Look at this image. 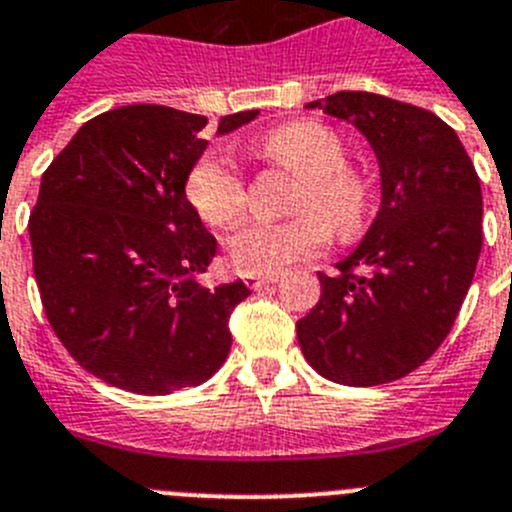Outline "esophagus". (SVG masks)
Wrapping results in <instances>:
<instances>
[{
	"mask_svg": "<svg viewBox=\"0 0 512 512\" xmlns=\"http://www.w3.org/2000/svg\"><path fill=\"white\" fill-rule=\"evenodd\" d=\"M245 283L250 285L252 290H260V288H265V285L278 283V275H247Z\"/></svg>",
	"mask_w": 512,
	"mask_h": 512,
	"instance_id": "esophagus-1",
	"label": "esophagus"
}]
</instances>
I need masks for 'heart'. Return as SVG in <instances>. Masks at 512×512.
<instances>
[{"instance_id": "1", "label": "heart", "mask_w": 512, "mask_h": 512, "mask_svg": "<svg viewBox=\"0 0 512 512\" xmlns=\"http://www.w3.org/2000/svg\"><path fill=\"white\" fill-rule=\"evenodd\" d=\"M260 153L301 178L293 209L303 216L283 224L250 222L237 229L227 239L229 265L237 273L275 275L293 262L319 255L329 242V229L349 237L362 227L370 191L357 173L344 168L347 147L326 124H283L265 135ZM186 196L211 227H232L245 211L242 178L232 160L219 153H206L193 163Z\"/></svg>"}]
</instances>
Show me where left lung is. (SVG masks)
I'll list each match as a JSON object with an SVG mask.
<instances>
[{
    "instance_id": "1",
    "label": "left lung",
    "mask_w": 512,
    "mask_h": 512,
    "mask_svg": "<svg viewBox=\"0 0 512 512\" xmlns=\"http://www.w3.org/2000/svg\"><path fill=\"white\" fill-rule=\"evenodd\" d=\"M352 124L380 168V206L319 303L296 324L321 377L372 388L421 367L457 319L482 250V188L457 132L413 104L367 91L311 101Z\"/></svg>"
}]
</instances>
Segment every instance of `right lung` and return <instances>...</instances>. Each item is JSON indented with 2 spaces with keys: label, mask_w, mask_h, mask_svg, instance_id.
I'll use <instances>...</instances> for the list:
<instances>
[{
  "label": "right lung",
  "mask_w": 512,
  "mask_h": 512,
  "mask_svg": "<svg viewBox=\"0 0 512 512\" xmlns=\"http://www.w3.org/2000/svg\"><path fill=\"white\" fill-rule=\"evenodd\" d=\"M219 119L229 135L257 119ZM201 114L132 104L89 119L40 183L32 267L45 313L78 365L114 388L168 395L209 380L232 347L242 280L204 288L214 234L186 199L209 142Z\"/></svg>",
  "instance_id": "1"
}]
</instances>
